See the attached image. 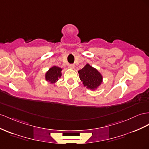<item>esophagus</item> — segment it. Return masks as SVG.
I'll return each mask as SVG.
<instances>
[{
	"label": "esophagus",
	"instance_id": "1",
	"mask_svg": "<svg viewBox=\"0 0 149 149\" xmlns=\"http://www.w3.org/2000/svg\"><path fill=\"white\" fill-rule=\"evenodd\" d=\"M68 67H69L70 68H71V69H74V65H73V64H71V65H68Z\"/></svg>",
	"mask_w": 149,
	"mask_h": 149
}]
</instances>
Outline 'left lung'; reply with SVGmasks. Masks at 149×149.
<instances>
[{
  "instance_id": "1",
  "label": "left lung",
  "mask_w": 149,
  "mask_h": 149,
  "mask_svg": "<svg viewBox=\"0 0 149 149\" xmlns=\"http://www.w3.org/2000/svg\"><path fill=\"white\" fill-rule=\"evenodd\" d=\"M78 73L84 86H86L88 89L91 90L97 89L103 81L101 73L89 64H86L81 70L78 71Z\"/></svg>"
}]
</instances>
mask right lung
<instances>
[{
  "instance_id": "1",
  "label": "right lung",
  "mask_w": 149,
  "mask_h": 149,
  "mask_svg": "<svg viewBox=\"0 0 149 149\" xmlns=\"http://www.w3.org/2000/svg\"><path fill=\"white\" fill-rule=\"evenodd\" d=\"M61 68L58 66H54L51 68L45 74L46 80L52 84L56 83L58 81V79L61 77Z\"/></svg>"
}]
</instances>
